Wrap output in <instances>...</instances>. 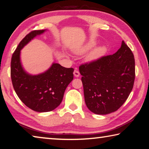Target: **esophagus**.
Returning <instances> with one entry per match:
<instances>
[{
    "label": "esophagus",
    "instance_id": "34e87169",
    "mask_svg": "<svg viewBox=\"0 0 149 149\" xmlns=\"http://www.w3.org/2000/svg\"><path fill=\"white\" fill-rule=\"evenodd\" d=\"M73 74H74L75 77H80V72H79V71H78V70H77V69L74 70Z\"/></svg>",
    "mask_w": 149,
    "mask_h": 149
}]
</instances>
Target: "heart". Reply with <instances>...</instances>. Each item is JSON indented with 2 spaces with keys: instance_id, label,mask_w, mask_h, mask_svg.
<instances>
[{
  "instance_id": "1",
  "label": "heart",
  "mask_w": 149,
  "mask_h": 149,
  "mask_svg": "<svg viewBox=\"0 0 149 149\" xmlns=\"http://www.w3.org/2000/svg\"><path fill=\"white\" fill-rule=\"evenodd\" d=\"M96 45V42L95 41L91 40L88 41L87 43L82 45V47H78L77 49H75L73 50V52L75 54H82L86 52L87 51L92 49L93 47L95 46ZM106 52V48L104 47L101 46L99 47H96L94 49H93L89 53V54L86 56V60L88 62H91V61H94L95 60H98L102 56L104 55Z\"/></svg>"
}]
</instances>
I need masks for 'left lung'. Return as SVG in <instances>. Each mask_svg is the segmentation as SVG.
Here are the masks:
<instances>
[{"label":"left lung","instance_id":"obj_1","mask_svg":"<svg viewBox=\"0 0 149 149\" xmlns=\"http://www.w3.org/2000/svg\"><path fill=\"white\" fill-rule=\"evenodd\" d=\"M79 71L87 107L95 114L106 115L117 111L132 90L135 60L123 41L115 54L82 64Z\"/></svg>","mask_w":149,"mask_h":149}]
</instances>
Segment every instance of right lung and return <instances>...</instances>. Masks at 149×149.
<instances>
[{
	"label": "right lung",
	"instance_id": "obj_1",
	"mask_svg": "<svg viewBox=\"0 0 149 149\" xmlns=\"http://www.w3.org/2000/svg\"><path fill=\"white\" fill-rule=\"evenodd\" d=\"M45 30H33L22 39L11 60V78L15 93L27 107L38 112L52 111L60 104L67 86L73 79V68L53 63L43 73L32 75L22 68L21 50Z\"/></svg>",
	"mask_w": 149,
	"mask_h": 149
}]
</instances>
